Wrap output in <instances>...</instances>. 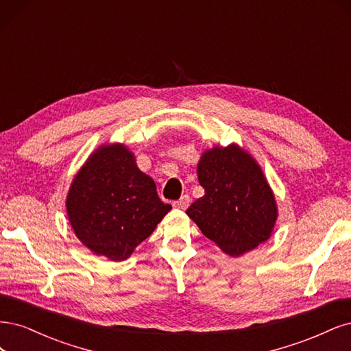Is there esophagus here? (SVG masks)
<instances>
[{"instance_id": "obj_1", "label": "esophagus", "mask_w": 351, "mask_h": 351, "mask_svg": "<svg viewBox=\"0 0 351 351\" xmlns=\"http://www.w3.org/2000/svg\"><path fill=\"white\" fill-rule=\"evenodd\" d=\"M189 202H191V197L185 194V195L180 197L178 201H175V207L180 208V210H186L188 206H189Z\"/></svg>"}]
</instances>
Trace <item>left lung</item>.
<instances>
[{"instance_id":"obj_1","label":"left lung","mask_w":351,"mask_h":351,"mask_svg":"<svg viewBox=\"0 0 351 351\" xmlns=\"http://www.w3.org/2000/svg\"><path fill=\"white\" fill-rule=\"evenodd\" d=\"M204 197L186 210L202 234L230 256L265 242L277 220V204L263 169L239 145L213 147L198 163Z\"/></svg>"}]
</instances>
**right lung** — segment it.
I'll return each instance as SVG.
<instances>
[{
  "label": "right lung",
  "instance_id": "add662e5",
  "mask_svg": "<svg viewBox=\"0 0 351 351\" xmlns=\"http://www.w3.org/2000/svg\"><path fill=\"white\" fill-rule=\"evenodd\" d=\"M71 228L84 246L112 261H123L149 237L171 204L157 195L123 144H104L90 154L66 195Z\"/></svg>",
  "mask_w": 351,
  "mask_h": 351
}]
</instances>
